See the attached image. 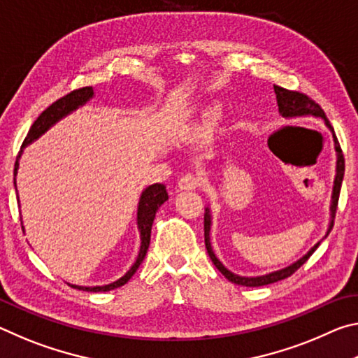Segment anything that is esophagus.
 <instances>
[{
    "label": "esophagus",
    "mask_w": 358,
    "mask_h": 358,
    "mask_svg": "<svg viewBox=\"0 0 358 358\" xmlns=\"http://www.w3.org/2000/svg\"><path fill=\"white\" fill-rule=\"evenodd\" d=\"M199 186H201V178L196 177V175H192V173L183 175V177H181L178 181L180 191H194V189H197Z\"/></svg>",
    "instance_id": "1"
}]
</instances>
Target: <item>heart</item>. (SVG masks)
<instances>
[{
  "label": "heart",
  "instance_id": "b5f03b06",
  "mask_svg": "<svg viewBox=\"0 0 358 358\" xmlns=\"http://www.w3.org/2000/svg\"><path fill=\"white\" fill-rule=\"evenodd\" d=\"M217 115H220L217 107H215V106L205 107L201 113V117L194 121L192 124H187V126H183V128H180L177 132H175V136H177L178 138H183V141H192V138L203 137L205 134H208L211 128L215 126Z\"/></svg>",
  "mask_w": 358,
  "mask_h": 358
}]
</instances>
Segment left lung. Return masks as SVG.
I'll use <instances>...</instances> for the list:
<instances>
[{"mask_svg":"<svg viewBox=\"0 0 358 358\" xmlns=\"http://www.w3.org/2000/svg\"><path fill=\"white\" fill-rule=\"evenodd\" d=\"M275 94H276V101H278V108H280V115L286 120H294V118H303V117H314V118H322L327 128L330 129L333 134V142H335V151H336V175L335 180H333V191H331V205H330V222H329V229L324 235V238L329 237L330 230L333 227V220H335V213H336V207H338V199H339V191H341V183L344 178V156L341 147H339L338 138L335 136V131H333L330 121L327 120L325 113L322 108H320L319 104H316L313 99L308 98L303 93H296V92H289V90H284L281 87H276L275 85ZM203 230H205V248H207L208 256L211 259V262L215 264V266L221 273L227 278L230 282L238 284V286H246V287H259V286H266V284L281 281L284 278H287L300 268V266L310 259L311 254L317 250V246L320 245V241H317L310 251H308L305 256L300 257L299 260H295L294 264H290L287 266H284L281 270L271 271V273L266 275H260V276H240L235 275L232 271L227 270L226 266L222 265L220 259L216 257V254L211 248L210 243V230H211V211L207 207L205 208V216H203Z\"/></svg>","mask_w":358,"mask_h":358,"instance_id":"left-lung-1","label":"left lung"}]
</instances>
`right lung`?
I'll use <instances>...</instances> for the list:
<instances>
[{
    "label": "right lung",
    "instance_id": "right-lung-1",
    "mask_svg": "<svg viewBox=\"0 0 358 358\" xmlns=\"http://www.w3.org/2000/svg\"><path fill=\"white\" fill-rule=\"evenodd\" d=\"M93 96H94L93 87H85L80 90H74V92H71L69 94L63 96L62 99L53 102L50 107H47L45 110L39 115L38 120H36L31 128H29L25 141H23L20 153H19V156H17L15 167H14V177H17V171H19V162H20V157L23 153V148L28 147V145L33 143L34 141H38L42 134H45V132L50 129L53 124H57L59 120H63L64 117H68L69 113L77 110L78 107L87 104V102L92 99ZM14 185H15V191H17L15 178H14ZM167 199H169V196H167L166 186L161 183L150 185L142 191L141 199H138V205H137V229H138V232H141V250H138V256L136 259V262L132 264L131 268L126 271V273L121 276L120 280L113 281L110 284H106V286L88 287V286H76V284H69V286L76 287L78 290H87V292H107V290L124 286V284L131 280L132 275L136 273L138 265L142 264L145 256H147V251L150 246V237H151V226H153L156 211L159 210L161 205L164 203ZM22 229H25L23 227V224H22Z\"/></svg>",
    "mask_w": 358,
    "mask_h": 358
}]
</instances>
